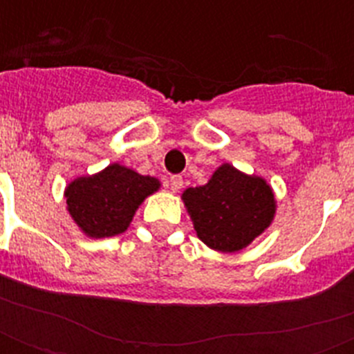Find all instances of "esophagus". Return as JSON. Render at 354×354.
Here are the masks:
<instances>
[{
    "instance_id": "34e87169",
    "label": "esophagus",
    "mask_w": 354,
    "mask_h": 354,
    "mask_svg": "<svg viewBox=\"0 0 354 354\" xmlns=\"http://www.w3.org/2000/svg\"><path fill=\"white\" fill-rule=\"evenodd\" d=\"M169 185H171V189L174 191V193H178V191L183 187L182 176H171V180H169Z\"/></svg>"
}]
</instances>
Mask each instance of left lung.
<instances>
[{
  "label": "left lung",
  "instance_id": "left-lung-1",
  "mask_svg": "<svg viewBox=\"0 0 354 354\" xmlns=\"http://www.w3.org/2000/svg\"><path fill=\"white\" fill-rule=\"evenodd\" d=\"M182 200L205 246L235 253L250 246L274 222L277 202L263 176L222 163L205 185L189 187Z\"/></svg>",
  "mask_w": 354,
  "mask_h": 354
}]
</instances>
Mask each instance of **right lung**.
Segmentation results:
<instances>
[{
	"mask_svg": "<svg viewBox=\"0 0 354 354\" xmlns=\"http://www.w3.org/2000/svg\"><path fill=\"white\" fill-rule=\"evenodd\" d=\"M160 187L158 178L110 163L95 174L71 180L64 189V198L80 232L90 239H104L127 232L139 205Z\"/></svg>",
	"mask_w": 354,
	"mask_h": 354,
	"instance_id": "1",
	"label": "right lung"
}]
</instances>
